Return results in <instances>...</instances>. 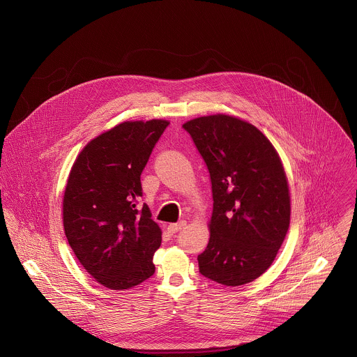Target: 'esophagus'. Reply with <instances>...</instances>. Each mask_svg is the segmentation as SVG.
<instances>
[{
	"mask_svg": "<svg viewBox=\"0 0 357 357\" xmlns=\"http://www.w3.org/2000/svg\"><path fill=\"white\" fill-rule=\"evenodd\" d=\"M185 224H187V222H185L184 220H181V221H178V222L169 224V225H167V229H169L172 234H176V232H178L181 228H184Z\"/></svg>",
	"mask_w": 357,
	"mask_h": 357,
	"instance_id": "1",
	"label": "esophagus"
}]
</instances>
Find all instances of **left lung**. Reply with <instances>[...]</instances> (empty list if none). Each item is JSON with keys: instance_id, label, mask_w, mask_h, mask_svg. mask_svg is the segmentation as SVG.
Wrapping results in <instances>:
<instances>
[{"instance_id": "left-lung-1", "label": "left lung", "mask_w": 357, "mask_h": 357, "mask_svg": "<svg viewBox=\"0 0 357 357\" xmlns=\"http://www.w3.org/2000/svg\"><path fill=\"white\" fill-rule=\"evenodd\" d=\"M183 128L204 158L213 192L199 272L225 286L250 283L271 266L290 225L280 158L255 126L229 115L201 116Z\"/></svg>"}]
</instances>
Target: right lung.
<instances>
[{"label":"right lung","mask_w":357,"mask_h":357,"mask_svg":"<svg viewBox=\"0 0 357 357\" xmlns=\"http://www.w3.org/2000/svg\"><path fill=\"white\" fill-rule=\"evenodd\" d=\"M169 122H123L78 155L63 199V224L81 265L102 286L126 290L155 272L162 232L146 204L140 176Z\"/></svg>","instance_id":"add662e5"}]
</instances>
